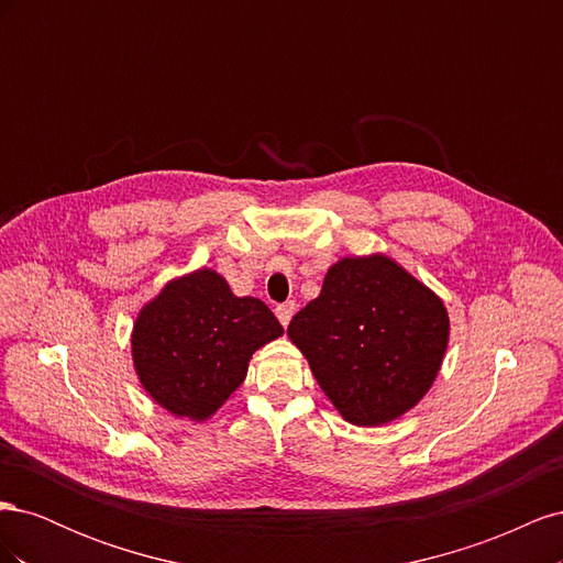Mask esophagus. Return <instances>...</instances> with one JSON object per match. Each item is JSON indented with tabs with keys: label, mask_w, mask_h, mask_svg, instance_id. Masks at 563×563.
I'll return each instance as SVG.
<instances>
[{
	"label": "esophagus",
	"mask_w": 563,
	"mask_h": 563,
	"mask_svg": "<svg viewBox=\"0 0 563 563\" xmlns=\"http://www.w3.org/2000/svg\"><path fill=\"white\" fill-rule=\"evenodd\" d=\"M275 312H277V319L282 321V327H288V321H291V317L296 312V302L294 300L282 302V305H277Z\"/></svg>",
	"instance_id": "1"
}]
</instances>
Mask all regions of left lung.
<instances>
[{
  "mask_svg": "<svg viewBox=\"0 0 563 563\" xmlns=\"http://www.w3.org/2000/svg\"><path fill=\"white\" fill-rule=\"evenodd\" d=\"M323 395L356 428L401 418L428 395L449 347L446 305L389 255L333 263L288 323Z\"/></svg>",
  "mask_w": 563,
  "mask_h": 563,
  "instance_id": "8db88e82",
  "label": "left lung"
}]
</instances>
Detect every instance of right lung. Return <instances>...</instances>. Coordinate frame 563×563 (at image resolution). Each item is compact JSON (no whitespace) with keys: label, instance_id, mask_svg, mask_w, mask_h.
<instances>
[{"label":"right lung","instance_id":"add662e5","mask_svg":"<svg viewBox=\"0 0 563 563\" xmlns=\"http://www.w3.org/2000/svg\"><path fill=\"white\" fill-rule=\"evenodd\" d=\"M284 333L267 305L234 296L216 269L168 282L135 317L133 368L176 418L209 420L246 378L255 350Z\"/></svg>","mask_w":563,"mask_h":563}]
</instances>
